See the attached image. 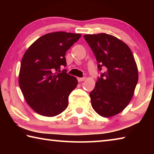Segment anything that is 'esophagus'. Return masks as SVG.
Segmentation results:
<instances>
[{"label": "esophagus", "instance_id": "esophagus-1", "mask_svg": "<svg viewBox=\"0 0 154 154\" xmlns=\"http://www.w3.org/2000/svg\"><path fill=\"white\" fill-rule=\"evenodd\" d=\"M85 79H86L85 77H82V78H78L77 79H78V82H83V81H85Z\"/></svg>", "mask_w": 154, "mask_h": 154}]
</instances>
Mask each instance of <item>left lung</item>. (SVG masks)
<instances>
[{"mask_svg":"<svg viewBox=\"0 0 154 154\" xmlns=\"http://www.w3.org/2000/svg\"><path fill=\"white\" fill-rule=\"evenodd\" d=\"M83 37L94 54L98 69L106 70L90 94L92 108L105 118L116 116L130 103L139 79L133 54L126 43L113 35L100 33Z\"/></svg>","mask_w":154,"mask_h":154,"instance_id":"obj_1","label":"left lung"}]
</instances>
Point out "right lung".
Listing matches in <instances>:
<instances>
[{
	"instance_id": "add662e5",
	"label": "right lung",
	"mask_w": 154,
	"mask_h": 154,
	"mask_svg": "<svg viewBox=\"0 0 154 154\" xmlns=\"http://www.w3.org/2000/svg\"><path fill=\"white\" fill-rule=\"evenodd\" d=\"M82 35L54 32L41 36L23 56L19 85L26 101L36 113L46 117L58 116L67 108L70 94L77 79L67 74L65 54Z\"/></svg>"
}]
</instances>
